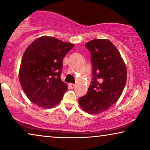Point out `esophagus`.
Here are the masks:
<instances>
[{
	"instance_id": "1",
	"label": "esophagus",
	"mask_w": 150,
	"mask_h": 150,
	"mask_svg": "<svg viewBox=\"0 0 150 150\" xmlns=\"http://www.w3.org/2000/svg\"><path fill=\"white\" fill-rule=\"evenodd\" d=\"M69 87L71 88H75V83H69Z\"/></svg>"
}]
</instances>
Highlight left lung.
I'll list each match as a JSON object with an SVG mask.
<instances>
[{
  "instance_id": "left-lung-1",
  "label": "left lung",
  "mask_w": 150,
  "mask_h": 150,
  "mask_svg": "<svg viewBox=\"0 0 150 150\" xmlns=\"http://www.w3.org/2000/svg\"><path fill=\"white\" fill-rule=\"evenodd\" d=\"M85 46L91 54L93 79L86 95L79 99V104L88 113L99 114L121 97L127 80L126 67L110 40L95 39Z\"/></svg>"
}]
</instances>
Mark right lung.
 <instances>
[{
  "label": "right lung",
  "instance_id": "1",
  "mask_svg": "<svg viewBox=\"0 0 150 150\" xmlns=\"http://www.w3.org/2000/svg\"><path fill=\"white\" fill-rule=\"evenodd\" d=\"M74 46L55 38L42 36L27 48L22 58L19 79L33 103L49 108L62 100L68 90L60 78L62 61Z\"/></svg>",
  "mask_w": 150,
  "mask_h": 150
}]
</instances>
